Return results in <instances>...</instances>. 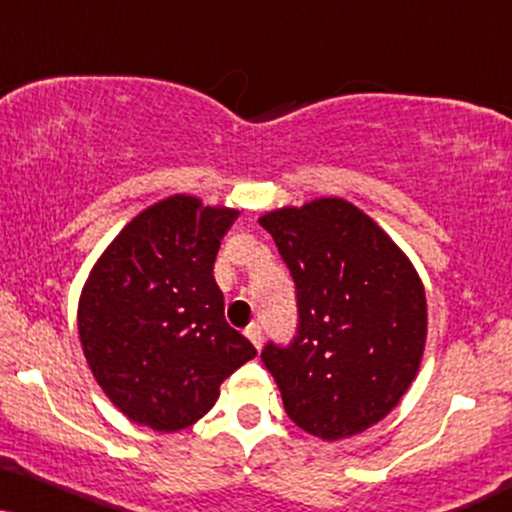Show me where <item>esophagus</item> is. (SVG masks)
Returning a JSON list of instances; mask_svg holds the SVG:
<instances>
[{
    "mask_svg": "<svg viewBox=\"0 0 512 512\" xmlns=\"http://www.w3.org/2000/svg\"><path fill=\"white\" fill-rule=\"evenodd\" d=\"M245 336L250 338V343H252V346H255V348L262 346V326H260V324L252 322V324L248 326V329H245Z\"/></svg>",
    "mask_w": 512,
    "mask_h": 512,
    "instance_id": "obj_1",
    "label": "esophagus"
}]
</instances>
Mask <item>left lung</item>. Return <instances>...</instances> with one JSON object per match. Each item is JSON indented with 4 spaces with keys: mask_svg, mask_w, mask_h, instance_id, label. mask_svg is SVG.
Listing matches in <instances>:
<instances>
[{
    "mask_svg": "<svg viewBox=\"0 0 512 512\" xmlns=\"http://www.w3.org/2000/svg\"><path fill=\"white\" fill-rule=\"evenodd\" d=\"M298 298L291 346L267 343L264 367L286 415L324 441L384 420L417 377L427 341L420 274L372 217L319 197L260 217Z\"/></svg>",
    "mask_w": 512,
    "mask_h": 512,
    "instance_id": "left-lung-1",
    "label": "left lung"
}]
</instances>
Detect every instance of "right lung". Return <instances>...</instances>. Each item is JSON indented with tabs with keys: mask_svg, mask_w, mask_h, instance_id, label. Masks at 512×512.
Masks as SVG:
<instances>
[{
	"mask_svg": "<svg viewBox=\"0 0 512 512\" xmlns=\"http://www.w3.org/2000/svg\"><path fill=\"white\" fill-rule=\"evenodd\" d=\"M238 209L171 195L143 209L102 252L78 300L92 377L128 420L178 432L212 410L219 386L257 350L224 317L214 281Z\"/></svg>",
	"mask_w": 512,
	"mask_h": 512,
	"instance_id": "right-lung-1",
	"label": "right lung"
}]
</instances>
